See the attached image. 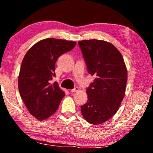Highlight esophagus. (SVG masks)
I'll list each match as a JSON object with an SVG mask.
<instances>
[{"label":"esophagus","instance_id":"esophagus-1","mask_svg":"<svg viewBox=\"0 0 153 153\" xmlns=\"http://www.w3.org/2000/svg\"><path fill=\"white\" fill-rule=\"evenodd\" d=\"M78 91H79V88L77 87H75L74 89H72V90H70L71 92H77Z\"/></svg>","mask_w":153,"mask_h":153}]
</instances>
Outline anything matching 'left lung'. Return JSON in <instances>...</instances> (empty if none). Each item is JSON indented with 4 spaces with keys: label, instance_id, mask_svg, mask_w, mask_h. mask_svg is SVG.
I'll use <instances>...</instances> for the list:
<instances>
[{
    "label": "left lung",
    "instance_id": "8db88e82",
    "mask_svg": "<svg viewBox=\"0 0 153 153\" xmlns=\"http://www.w3.org/2000/svg\"><path fill=\"white\" fill-rule=\"evenodd\" d=\"M88 72L94 81L86 90L88 101L81 112L88 122L98 125L113 117L125 95L128 72L122 55L110 42L79 41Z\"/></svg>",
    "mask_w": 153,
    "mask_h": 153
}]
</instances>
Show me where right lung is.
Returning a JSON list of instances; mask_svg holds the SVG:
<instances>
[{
    "label": "right lung",
    "instance_id": "1",
    "mask_svg": "<svg viewBox=\"0 0 153 153\" xmlns=\"http://www.w3.org/2000/svg\"><path fill=\"white\" fill-rule=\"evenodd\" d=\"M76 42L46 38L36 43L25 54L21 65L18 87L29 112L42 121L56 112L65 96L55 76V63L65 53L72 50Z\"/></svg>",
    "mask_w": 153,
    "mask_h": 153
}]
</instances>
